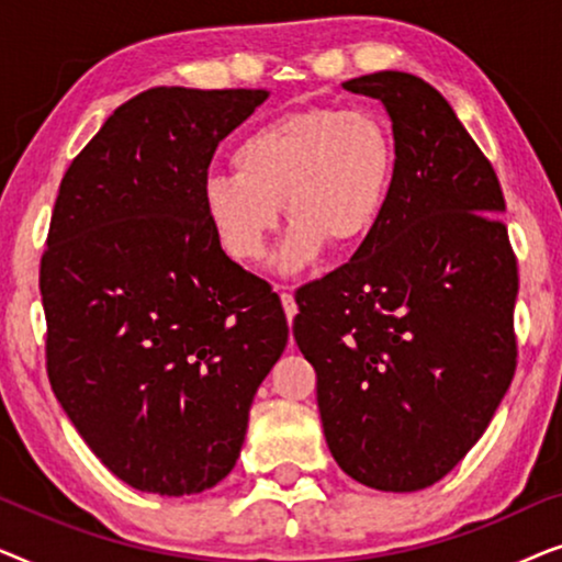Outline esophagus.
<instances>
[{
	"mask_svg": "<svg viewBox=\"0 0 562 562\" xmlns=\"http://www.w3.org/2000/svg\"><path fill=\"white\" fill-rule=\"evenodd\" d=\"M279 289H281V304H283V312H286V319L294 322V317H296V299H294V294H291V291H286L283 286H279Z\"/></svg>",
	"mask_w": 562,
	"mask_h": 562,
	"instance_id": "34e87169",
	"label": "esophagus"
}]
</instances>
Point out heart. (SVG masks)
Wrapping results in <instances>:
<instances>
[{
  "instance_id": "1",
  "label": "heart",
  "mask_w": 562,
  "mask_h": 562,
  "mask_svg": "<svg viewBox=\"0 0 562 562\" xmlns=\"http://www.w3.org/2000/svg\"><path fill=\"white\" fill-rule=\"evenodd\" d=\"M235 173H210L202 204L235 263L266 258L281 225L294 222L279 266L299 271L325 250H356L379 229L396 176L386 122L368 110L306 106L252 127L233 150Z\"/></svg>"
}]
</instances>
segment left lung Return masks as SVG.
Instances as JSON below:
<instances>
[{"instance_id": "obj_1", "label": "left lung", "mask_w": 562, "mask_h": 562, "mask_svg": "<svg viewBox=\"0 0 562 562\" xmlns=\"http://www.w3.org/2000/svg\"><path fill=\"white\" fill-rule=\"evenodd\" d=\"M342 87L386 106L394 189L356 256L296 291L294 340L337 465L404 494L448 475L509 389L517 256L494 166L440 91L402 71Z\"/></svg>"}]
</instances>
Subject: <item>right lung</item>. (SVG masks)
<instances>
[{"label":"right lung","mask_w":562,"mask_h":562,"mask_svg":"<svg viewBox=\"0 0 562 562\" xmlns=\"http://www.w3.org/2000/svg\"><path fill=\"white\" fill-rule=\"evenodd\" d=\"M263 89L156 87L71 160L41 258L56 398L137 491L199 494L235 468L289 340L271 283L227 258L202 183Z\"/></svg>","instance_id":"add662e5"}]
</instances>
